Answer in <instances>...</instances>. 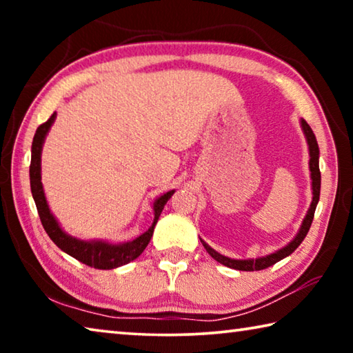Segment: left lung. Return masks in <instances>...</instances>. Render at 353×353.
<instances>
[{"instance_id": "8db88e82", "label": "left lung", "mask_w": 353, "mask_h": 353, "mask_svg": "<svg viewBox=\"0 0 353 353\" xmlns=\"http://www.w3.org/2000/svg\"><path fill=\"white\" fill-rule=\"evenodd\" d=\"M301 126L303 134H305V139L308 143V149H310V171H312V188H313V201H312V205H310L308 212H307V216L303 218L302 221V225L301 229H299L297 235L294 236V240H292L290 244H286L285 248L279 249L277 252L270 254L266 256H260V259H249V260H234V259H229V256H224L218 254L216 250L212 249L210 246L205 241H202V246L205 248V250L208 254H210L214 260L221 265H224L227 268H232V270H238V271H260V270H266V268H270L272 265H276L277 261L283 260L285 256L291 255L294 250L299 248V244L303 241V238L307 236L308 230H310V225L313 223V216H314V210H316V205H318V201H319V193H321V171H319V146H318V141H316V137L313 134L312 128L308 126V123L305 119H301Z\"/></svg>"}]
</instances>
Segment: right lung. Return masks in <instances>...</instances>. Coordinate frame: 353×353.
I'll return each instance as SVG.
<instances>
[{"label": "right lung", "instance_id": "add662e5", "mask_svg": "<svg viewBox=\"0 0 353 353\" xmlns=\"http://www.w3.org/2000/svg\"><path fill=\"white\" fill-rule=\"evenodd\" d=\"M56 119V112L48 118V121L40 124L35 130L34 140H32V149H31V166H29V179H31V191L32 198L37 205V212L41 221V225L46 230L48 236L54 241L59 249H62L63 252L73 256V259L79 260L83 265L94 268V270H113V268L123 266L126 263L135 260L143 250L146 249L148 243L151 241V236L154 234V227L157 224L160 213H162L163 207L168 199L174 194V190L168 191L154 201V223L149 229L141 234L139 238H135L132 241L128 243H119L112 244L101 240L93 241H83L77 240V238L71 236L61 229V225L52 216V213L48 207V202L43 193V185H41V148H43L45 137L48 130L52 126Z\"/></svg>", "mask_w": 353, "mask_h": 353}]
</instances>
